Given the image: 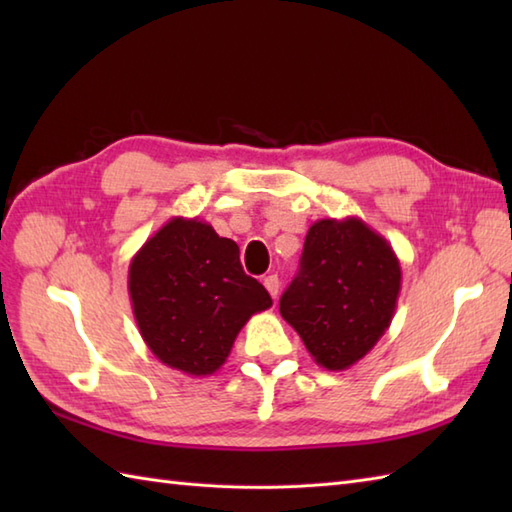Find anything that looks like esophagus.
<instances>
[{
    "instance_id": "34e87169",
    "label": "esophagus",
    "mask_w": 512,
    "mask_h": 512,
    "mask_svg": "<svg viewBox=\"0 0 512 512\" xmlns=\"http://www.w3.org/2000/svg\"><path fill=\"white\" fill-rule=\"evenodd\" d=\"M264 286H266V290L270 292V297L277 299V295H279V277H277V275H268V277L264 279Z\"/></svg>"
}]
</instances>
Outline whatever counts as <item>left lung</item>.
<instances>
[{"mask_svg":"<svg viewBox=\"0 0 512 512\" xmlns=\"http://www.w3.org/2000/svg\"><path fill=\"white\" fill-rule=\"evenodd\" d=\"M400 281V262L383 235L358 217H328L308 228L299 275L281 295L279 312L314 363L341 372L389 328Z\"/></svg>","mask_w":512,"mask_h":512,"instance_id":"8db88e82","label":"left lung"}]
</instances>
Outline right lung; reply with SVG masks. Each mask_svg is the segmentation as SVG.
Wrapping results in <instances>:
<instances>
[{"label":"right lung","mask_w":512,"mask_h":512,"mask_svg":"<svg viewBox=\"0 0 512 512\" xmlns=\"http://www.w3.org/2000/svg\"><path fill=\"white\" fill-rule=\"evenodd\" d=\"M127 288L151 354L189 376L215 374L246 321L273 306L239 246L198 217L158 228L132 257Z\"/></svg>","instance_id":"add662e5"}]
</instances>
